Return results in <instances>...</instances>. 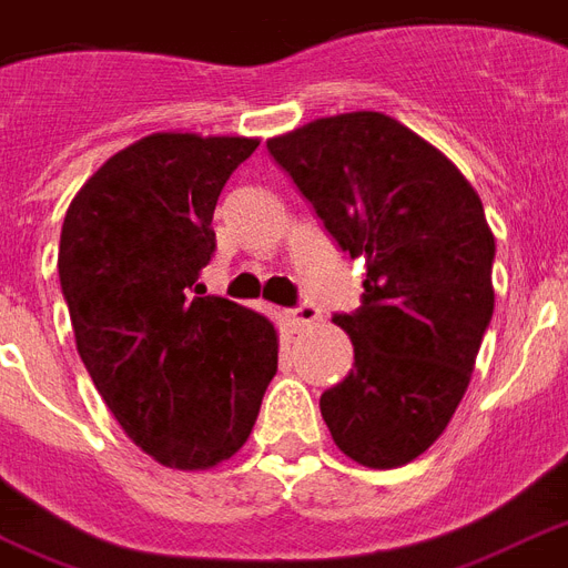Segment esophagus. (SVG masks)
<instances>
[{
  "instance_id": "1",
  "label": "esophagus",
  "mask_w": 568,
  "mask_h": 568,
  "mask_svg": "<svg viewBox=\"0 0 568 568\" xmlns=\"http://www.w3.org/2000/svg\"><path fill=\"white\" fill-rule=\"evenodd\" d=\"M318 318H321L318 306H312V303H301V306H294V310H283V321L292 329L310 327V324H315Z\"/></svg>"
}]
</instances>
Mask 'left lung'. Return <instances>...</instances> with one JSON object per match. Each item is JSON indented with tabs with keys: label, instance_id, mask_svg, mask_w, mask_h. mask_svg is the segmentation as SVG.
<instances>
[{
	"label": "left lung",
	"instance_id": "obj_1",
	"mask_svg": "<svg viewBox=\"0 0 568 568\" xmlns=\"http://www.w3.org/2000/svg\"><path fill=\"white\" fill-rule=\"evenodd\" d=\"M351 258L363 306L333 315L354 368L321 395L333 442L368 468L422 457L466 395L493 321L495 239L484 203L445 155L379 111H351L271 138Z\"/></svg>",
	"mask_w": 568,
	"mask_h": 568
}]
</instances>
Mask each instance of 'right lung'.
Listing matches in <instances>:
<instances>
[{
	"label": "right lung",
	"mask_w": 568,
	"mask_h": 568,
	"mask_svg": "<svg viewBox=\"0 0 568 568\" xmlns=\"http://www.w3.org/2000/svg\"><path fill=\"white\" fill-rule=\"evenodd\" d=\"M256 138L155 132L73 196L58 276L75 347L126 436L155 463L212 468L247 442L276 374V329L200 297L212 214Z\"/></svg>",
	"instance_id": "add662e5"
}]
</instances>
